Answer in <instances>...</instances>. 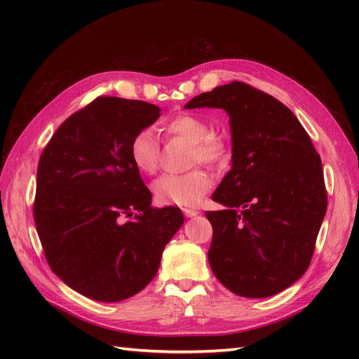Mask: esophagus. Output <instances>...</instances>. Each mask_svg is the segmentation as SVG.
Listing matches in <instances>:
<instances>
[{
  "instance_id": "1",
  "label": "esophagus",
  "mask_w": 359,
  "mask_h": 359,
  "mask_svg": "<svg viewBox=\"0 0 359 359\" xmlns=\"http://www.w3.org/2000/svg\"><path fill=\"white\" fill-rule=\"evenodd\" d=\"M182 212L186 217H196L199 214L198 210H193V208H182Z\"/></svg>"
}]
</instances>
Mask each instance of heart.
Here are the masks:
<instances>
[{
    "label": "heart",
    "mask_w": 359,
    "mask_h": 359,
    "mask_svg": "<svg viewBox=\"0 0 359 359\" xmlns=\"http://www.w3.org/2000/svg\"><path fill=\"white\" fill-rule=\"evenodd\" d=\"M166 132L172 136L182 137L191 144V161L203 165H220L227 156L226 140L210 133V127L203 119L193 115H180L166 124ZM128 157L133 166L142 173H154L158 169L160 145L149 128L139 130L128 145ZM211 189V180L202 170L187 173H165L153 184L154 198L163 205H196L203 194Z\"/></svg>",
    "instance_id": "obj_1"
}]
</instances>
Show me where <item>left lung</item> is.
Instances as JSON below:
<instances>
[{
    "instance_id": "1",
    "label": "left lung",
    "mask_w": 359,
    "mask_h": 359,
    "mask_svg": "<svg viewBox=\"0 0 359 359\" xmlns=\"http://www.w3.org/2000/svg\"><path fill=\"white\" fill-rule=\"evenodd\" d=\"M184 107L229 115L232 169L212 194L224 210L205 212L212 273L235 295H276L313 257L327 212L320 157L289 107L244 82L217 86Z\"/></svg>"
}]
</instances>
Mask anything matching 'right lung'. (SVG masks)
<instances>
[{"mask_svg": "<svg viewBox=\"0 0 359 359\" xmlns=\"http://www.w3.org/2000/svg\"><path fill=\"white\" fill-rule=\"evenodd\" d=\"M160 107L97 97L64 121L39 160L34 222L50 269L83 297L118 302L157 274L184 223L177 206L153 208L128 157L132 137Z\"/></svg>", "mask_w": 359, "mask_h": 359, "instance_id": "right-lung-1", "label": "right lung"}]
</instances>
